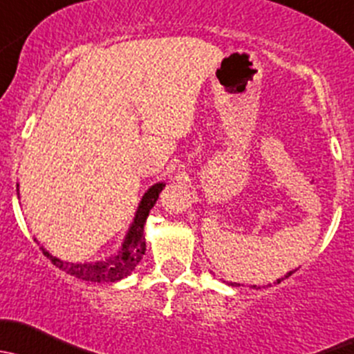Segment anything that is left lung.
<instances>
[{
  "mask_svg": "<svg viewBox=\"0 0 354 354\" xmlns=\"http://www.w3.org/2000/svg\"><path fill=\"white\" fill-rule=\"evenodd\" d=\"M293 272H295V269H293V271H288V272H286V274H285V276H283V278L276 279V283H281V281H283V279L290 278V276H291V274H293ZM230 285H232V286H240V285H239V283H230ZM254 288H256V285H254Z\"/></svg>",
  "mask_w": 354,
  "mask_h": 354,
  "instance_id": "8db88e82",
  "label": "left lung"
}]
</instances>
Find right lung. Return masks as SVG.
Returning a JSON list of instances; mask_svg holds the SVG:
<instances>
[{
	"label": "right lung",
	"instance_id": "right-lung-1",
	"mask_svg": "<svg viewBox=\"0 0 354 354\" xmlns=\"http://www.w3.org/2000/svg\"><path fill=\"white\" fill-rule=\"evenodd\" d=\"M165 187V182H156L143 194L138 209L134 213L133 221H131L129 228H127L126 235H124L121 247L118 252L111 254V256L98 259L92 262H68L61 261L59 257H54L47 249H44L37 239L35 242L41 245L44 256L49 259L56 268L64 271L66 274L75 276V278L83 279V281L92 283H115L129 276L134 271L140 261L145 256L147 250V240H145V225H147V218L150 214L151 207L156 204L160 192Z\"/></svg>",
	"mask_w": 354,
	"mask_h": 354
}]
</instances>
